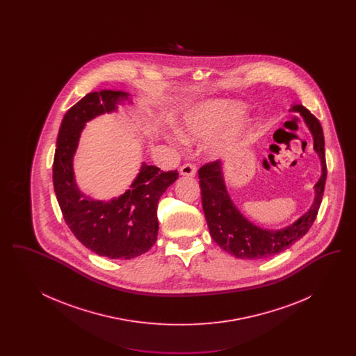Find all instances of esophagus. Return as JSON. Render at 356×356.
<instances>
[{"mask_svg":"<svg viewBox=\"0 0 356 356\" xmlns=\"http://www.w3.org/2000/svg\"><path fill=\"white\" fill-rule=\"evenodd\" d=\"M196 165L192 164V163H186L180 167V173L184 175V176H195L196 175Z\"/></svg>","mask_w":356,"mask_h":356,"instance_id":"esophagus-1","label":"esophagus"}]
</instances>
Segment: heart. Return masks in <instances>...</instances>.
<instances>
[{
  "mask_svg": "<svg viewBox=\"0 0 356 356\" xmlns=\"http://www.w3.org/2000/svg\"><path fill=\"white\" fill-rule=\"evenodd\" d=\"M237 108L234 102L225 100H212L204 102L200 106L191 111L184 119L183 135L189 140L205 138L216 134L222 125L236 115ZM232 134L222 138L227 143Z\"/></svg>",
  "mask_w": 356,
  "mask_h": 356,
  "instance_id": "1",
  "label": "heart"
}]
</instances>
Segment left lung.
I'll return each mask as SVG.
<instances>
[{"instance_id": "obj_1", "label": "left lung", "mask_w": 356, "mask_h": 356, "mask_svg": "<svg viewBox=\"0 0 356 356\" xmlns=\"http://www.w3.org/2000/svg\"><path fill=\"white\" fill-rule=\"evenodd\" d=\"M292 111L300 112L303 116L314 136V148L322 160V176L315 186V202L311 209L292 225L279 231L256 227L238 212L228 196L221 175L220 161L207 163L199 170L202 203L209 234L220 248L240 259L257 260L286 251L305 236L316 219L327 179L322 125L303 105H293Z\"/></svg>"}]
</instances>
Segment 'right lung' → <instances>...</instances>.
<instances>
[{
  "instance_id": "right-lung-1",
  "label": "right lung",
  "mask_w": 356,
  "mask_h": 356,
  "mask_svg": "<svg viewBox=\"0 0 356 356\" xmlns=\"http://www.w3.org/2000/svg\"><path fill=\"white\" fill-rule=\"evenodd\" d=\"M122 99H128V93L92 92L65 113L53 160V186L64 220L83 245L99 256L128 260L145 254L156 243L157 204L179 172L143 164L131 189L109 203L90 200L79 191L72 160L85 122L115 111Z\"/></svg>"
}]
</instances>
